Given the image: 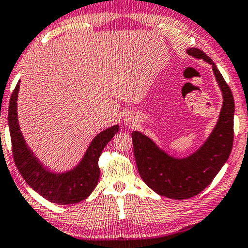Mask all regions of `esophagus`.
<instances>
[{
    "label": "esophagus",
    "instance_id": "1",
    "mask_svg": "<svg viewBox=\"0 0 248 248\" xmlns=\"http://www.w3.org/2000/svg\"><path fill=\"white\" fill-rule=\"evenodd\" d=\"M124 121V124H129V125L134 124V119H132V117L129 116V114H128V116H127V114H125Z\"/></svg>",
    "mask_w": 248,
    "mask_h": 248
}]
</instances>
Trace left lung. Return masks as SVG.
Masks as SVG:
<instances>
[{"label": "left lung", "instance_id": "left-lung-1", "mask_svg": "<svg viewBox=\"0 0 248 248\" xmlns=\"http://www.w3.org/2000/svg\"><path fill=\"white\" fill-rule=\"evenodd\" d=\"M186 53L212 66L221 90L224 101L218 123L210 136L193 154L176 158L141 132L132 131L131 134L136 163L142 181L157 194L175 200L192 198L212 182L227 162L233 141L235 102L232 90L207 54L198 48H189Z\"/></svg>", "mask_w": 248, "mask_h": 248}]
</instances>
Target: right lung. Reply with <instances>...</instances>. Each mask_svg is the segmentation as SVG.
Instances as JSON below:
<instances>
[{"mask_svg":"<svg viewBox=\"0 0 248 248\" xmlns=\"http://www.w3.org/2000/svg\"><path fill=\"white\" fill-rule=\"evenodd\" d=\"M19 88L20 83L16 84L10 99L8 120L13 158L20 174L28 186L48 201L64 205L83 201L92 193L99 182V157L106 145L119 130V125L116 124L97 134L74 169L64 173L50 172L33 155L21 134L16 111Z\"/></svg>","mask_w":248,"mask_h":248,"instance_id":"1","label":"right lung"}]
</instances>
